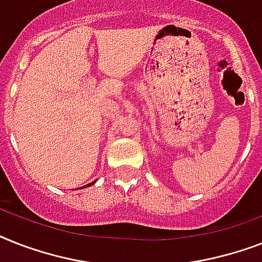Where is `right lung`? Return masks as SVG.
I'll use <instances>...</instances> for the list:
<instances>
[{"mask_svg": "<svg viewBox=\"0 0 262 262\" xmlns=\"http://www.w3.org/2000/svg\"><path fill=\"white\" fill-rule=\"evenodd\" d=\"M95 182H97V180H94V182L89 183V184H87V186H83V187H80V188H86V187H90V186H93V184H94Z\"/></svg>", "mask_w": 262, "mask_h": 262, "instance_id": "obj_1", "label": "right lung"}]
</instances>
